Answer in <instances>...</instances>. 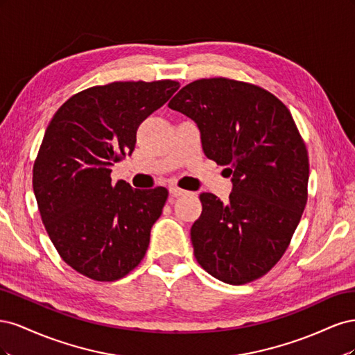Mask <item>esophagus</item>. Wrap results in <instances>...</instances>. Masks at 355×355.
<instances>
[{
	"instance_id": "obj_1",
	"label": "esophagus",
	"mask_w": 355,
	"mask_h": 355,
	"mask_svg": "<svg viewBox=\"0 0 355 355\" xmlns=\"http://www.w3.org/2000/svg\"><path fill=\"white\" fill-rule=\"evenodd\" d=\"M168 192H170L171 197H176V198L184 197V196L188 194V192H187L185 189H180V188H178V187H170V188H168Z\"/></svg>"
}]
</instances>
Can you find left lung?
I'll list each match as a JSON object with an SVG mask.
<instances>
[{"mask_svg":"<svg viewBox=\"0 0 355 355\" xmlns=\"http://www.w3.org/2000/svg\"><path fill=\"white\" fill-rule=\"evenodd\" d=\"M168 108L197 124L204 154L232 176L227 204L200 196L202 211L191 228L197 262L234 286L265 275L306 204L308 153L292 114L270 92L228 78L191 83Z\"/></svg>","mask_w":355,"mask_h":355,"instance_id":"left-lung-1","label":"left lung"}]
</instances>
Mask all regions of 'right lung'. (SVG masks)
Here are the masks:
<instances>
[{
  "instance_id": "1",
  "label": "right lung",
  "mask_w": 355,
  "mask_h": 355,
  "mask_svg": "<svg viewBox=\"0 0 355 355\" xmlns=\"http://www.w3.org/2000/svg\"><path fill=\"white\" fill-rule=\"evenodd\" d=\"M178 89L170 80L96 85L47 127L32 178L41 219L62 259L92 280L123 278L148 250L168 192L112 185L111 166L132 155L139 125Z\"/></svg>"
}]
</instances>
